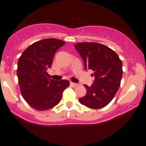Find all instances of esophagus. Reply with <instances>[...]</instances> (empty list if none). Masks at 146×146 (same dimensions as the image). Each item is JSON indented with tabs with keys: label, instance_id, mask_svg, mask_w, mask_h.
<instances>
[{
	"label": "esophagus",
	"instance_id": "obj_1",
	"mask_svg": "<svg viewBox=\"0 0 146 146\" xmlns=\"http://www.w3.org/2000/svg\"><path fill=\"white\" fill-rule=\"evenodd\" d=\"M71 85H72V86H78V84H76V83H74V82H71Z\"/></svg>",
	"mask_w": 146,
	"mask_h": 146
}]
</instances>
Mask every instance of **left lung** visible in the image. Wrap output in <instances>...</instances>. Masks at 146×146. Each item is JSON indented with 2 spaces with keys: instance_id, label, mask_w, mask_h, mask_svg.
<instances>
[{
  "instance_id": "obj_1",
  "label": "left lung",
  "mask_w": 146,
  "mask_h": 146,
  "mask_svg": "<svg viewBox=\"0 0 146 146\" xmlns=\"http://www.w3.org/2000/svg\"><path fill=\"white\" fill-rule=\"evenodd\" d=\"M84 63L85 70L93 71L95 80L86 88L80 104L93 109L102 108L112 101L121 84L122 62L118 55L108 46L97 42H80L75 44Z\"/></svg>"
}]
</instances>
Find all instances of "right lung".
<instances>
[{
    "label": "right lung",
    "instance_id": "add662e5",
    "mask_svg": "<svg viewBox=\"0 0 146 146\" xmlns=\"http://www.w3.org/2000/svg\"><path fill=\"white\" fill-rule=\"evenodd\" d=\"M65 42L56 38L36 42L23 52L18 61L17 75L21 94L30 106L46 110L60 103L63 91L69 86L66 80L48 78L53 57Z\"/></svg>",
    "mask_w": 146,
    "mask_h": 146
}]
</instances>
